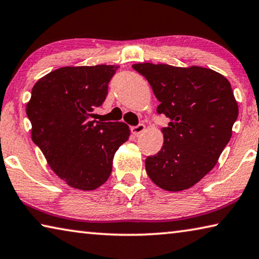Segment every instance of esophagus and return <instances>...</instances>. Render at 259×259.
<instances>
[{"label":"esophagus","mask_w":259,"mask_h":259,"mask_svg":"<svg viewBox=\"0 0 259 259\" xmlns=\"http://www.w3.org/2000/svg\"><path fill=\"white\" fill-rule=\"evenodd\" d=\"M146 129V126L144 124H138V125H135V126H131V133L135 136H138L142 133H144Z\"/></svg>","instance_id":"obj_1"}]
</instances>
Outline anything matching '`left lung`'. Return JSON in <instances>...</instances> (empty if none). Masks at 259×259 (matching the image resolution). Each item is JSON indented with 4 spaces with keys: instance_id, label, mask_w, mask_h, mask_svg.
Segmentation results:
<instances>
[{
    "instance_id": "left-lung-1",
    "label": "left lung",
    "mask_w": 259,
    "mask_h": 259,
    "mask_svg": "<svg viewBox=\"0 0 259 259\" xmlns=\"http://www.w3.org/2000/svg\"><path fill=\"white\" fill-rule=\"evenodd\" d=\"M160 102L156 111L169 117L162 128L163 146L147 156L151 181L169 192L199 183L210 172L232 137L239 107L230 82L210 68L134 64Z\"/></svg>"
}]
</instances>
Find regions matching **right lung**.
<instances>
[{"mask_svg":"<svg viewBox=\"0 0 259 259\" xmlns=\"http://www.w3.org/2000/svg\"><path fill=\"white\" fill-rule=\"evenodd\" d=\"M119 66H66L41 77L26 113L32 139L48 164L71 187L94 191L107 181L113 157L129 139L123 122L93 120L106 99L108 82Z\"/></svg>","mask_w":259,"mask_h":259,"instance_id":"add662e5","label":"right lung"}]
</instances>
